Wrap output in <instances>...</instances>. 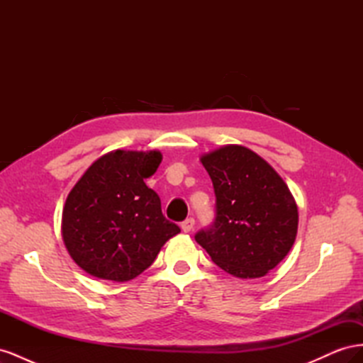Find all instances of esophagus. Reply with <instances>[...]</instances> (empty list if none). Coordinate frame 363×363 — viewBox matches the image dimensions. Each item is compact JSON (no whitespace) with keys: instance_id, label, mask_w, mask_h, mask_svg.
I'll use <instances>...</instances> for the list:
<instances>
[{"instance_id":"obj_1","label":"esophagus","mask_w":363,"mask_h":363,"mask_svg":"<svg viewBox=\"0 0 363 363\" xmlns=\"http://www.w3.org/2000/svg\"><path fill=\"white\" fill-rule=\"evenodd\" d=\"M194 225H195V219L194 218H188V219H184V221L180 224V227H182V230L184 233H189L191 230L194 228Z\"/></svg>"}]
</instances>
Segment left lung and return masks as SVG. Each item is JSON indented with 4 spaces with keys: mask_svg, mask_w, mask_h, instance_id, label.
Masks as SVG:
<instances>
[{
    "mask_svg": "<svg viewBox=\"0 0 363 363\" xmlns=\"http://www.w3.org/2000/svg\"><path fill=\"white\" fill-rule=\"evenodd\" d=\"M213 183L216 215L195 240L216 265L239 279H259L286 257L298 228L294 196L271 164L242 145L201 156Z\"/></svg>",
    "mask_w": 363,
    "mask_h": 363,
    "instance_id": "obj_1",
    "label": "left lung"
}]
</instances>
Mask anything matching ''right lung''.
<instances>
[{
    "label": "right lung",
    "instance_id": "add662e5",
    "mask_svg": "<svg viewBox=\"0 0 363 363\" xmlns=\"http://www.w3.org/2000/svg\"><path fill=\"white\" fill-rule=\"evenodd\" d=\"M160 151L115 150L96 159L71 189L62 236L72 260L94 277L128 281L144 272L180 227L145 184Z\"/></svg>",
    "mask_w": 363,
    "mask_h": 363
}]
</instances>
